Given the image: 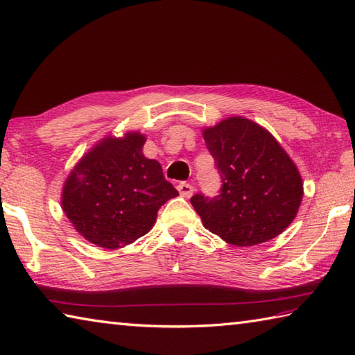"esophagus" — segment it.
I'll return each instance as SVG.
<instances>
[{
	"label": "esophagus",
	"instance_id": "esophagus-1",
	"mask_svg": "<svg viewBox=\"0 0 355 355\" xmlns=\"http://www.w3.org/2000/svg\"><path fill=\"white\" fill-rule=\"evenodd\" d=\"M177 189H178V192H180V196L188 198V197L192 196V192H194V186L189 184V183H180V184L177 186Z\"/></svg>",
	"mask_w": 355,
	"mask_h": 355
}]
</instances>
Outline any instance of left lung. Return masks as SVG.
<instances>
[{"mask_svg":"<svg viewBox=\"0 0 355 355\" xmlns=\"http://www.w3.org/2000/svg\"><path fill=\"white\" fill-rule=\"evenodd\" d=\"M202 133L223 182L214 198H191L203 227L236 247L279 236L298 214L304 194L292 158L267 128L242 116Z\"/></svg>","mask_w":355,"mask_h":355,"instance_id":"8db88e82","label":"left lung"}]
</instances>
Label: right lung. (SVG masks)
Segmentation results:
<instances>
[{
	"label": "right lung",
	"instance_id": "right-lung-1",
	"mask_svg": "<svg viewBox=\"0 0 355 355\" xmlns=\"http://www.w3.org/2000/svg\"><path fill=\"white\" fill-rule=\"evenodd\" d=\"M139 132L96 143L69 172L62 209L83 239L114 250L149 233L158 209L178 191L157 159L146 158Z\"/></svg>",
	"mask_w": 355,
	"mask_h": 355
}]
</instances>
